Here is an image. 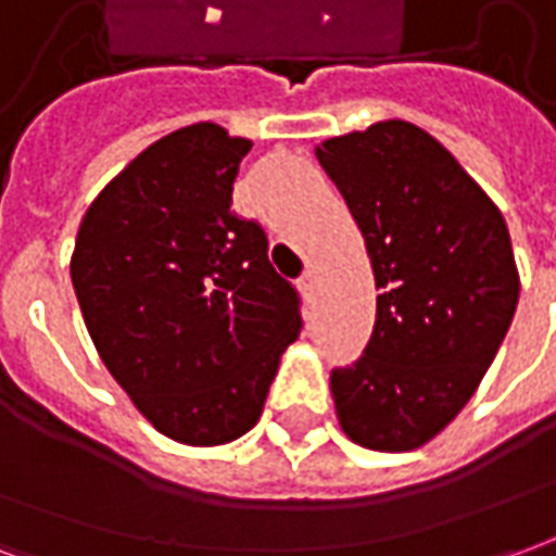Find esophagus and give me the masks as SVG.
I'll return each instance as SVG.
<instances>
[{
  "label": "esophagus",
  "instance_id": "34e87169",
  "mask_svg": "<svg viewBox=\"0 0 556 556\" xmlns=\"http://www.w3.org/2000/svg\"><path fill=\"white\" fill-rule=\"evenodd\" d=\"M301 289L306 298H315V294H318V270H315V267H306V274L301 277Z\"/></svg>",
  "mask_w": 556,
  "mask_h": 556
}]
</instances>
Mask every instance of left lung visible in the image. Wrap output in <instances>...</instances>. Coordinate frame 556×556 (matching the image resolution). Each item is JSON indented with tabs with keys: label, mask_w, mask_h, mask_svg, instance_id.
<instances>
[{
	"label": "left lung",
	"mask_w": 556,
	"mask_h": 556,
	"mask_svg": "<svg viewBox=\"0 0 556 556\" xmlns=\"http://www.w3.org/2000/svg\"><path fill=\"white\" fill-rule=\"evenodd\" d=\"M315 154L361 226L381 291L363 357L330 372L337 417L361 446L414 450L465 408L513 325L509 229L417 125L378 122Z\"/></svg>",
	"instance_id": "8db88e82"
}]
</instances>
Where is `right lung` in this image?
Returning <instances> with one entry per match:
<instances>
[{"label": "right lung", "instance_id": "right-lung-1", "mask_svg": "<svg viewBox=\"0 0 556 556\" xmlns=\"http://www.w3.org/2000/svg\"><path fill=\"white\" fill-rule=\"evenodd\" d=\"M250 139L211 122L148 146L79 223L71 282L89 337L166 438L229 443L262 417L301 294L231 211Z\"/></svg>", "mask_w": 556, "mask_h": 556}]
</instances>
